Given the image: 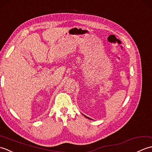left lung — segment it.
<instances>
[{"label":"left lung","instance_id":"left-lung-1","mask_svg":"<svg viewBox=\"0 0 152 152\" xmlns=\"http://www.w3.org/2000/svg\"><path fill=\"white\" fill-rule=\"evenodd\" d=\"M84 115V116H85V117H86V118H88V119H91V118H88V117H87V116H86V115Z\"/></svg>","mask_w":152,"mask_h":152}]
</instances>
